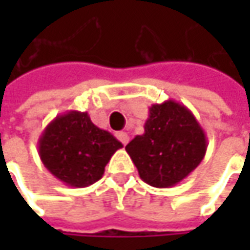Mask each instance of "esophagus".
Here are the masks:
<instances>
[{"label": "esophagus", "instance_id": "esophagus-1", "mask_svg": "<svg viewBox=\"0 0 250 250\" xmlns=\"http://www.w3.org/2000/svg\"><path fill=\"white\" fill-rule=\"evenodd\" d=\"M117 138L121 140V143H124V145H126L128 142H129V135L126 133V132H124V130H121V132H117Z\"/></svg>", "mask_w": 250, "mask_h": 250}]
</instances>
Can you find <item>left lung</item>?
Returning <instances> with one entry per match:
<instances>
[{
	"label": "left lung",
	"mask_w": 250,
	"mask_h": 250,
	"mask_svg": "<svg viewBox=\"0 0 250 250\" xmlns=\"http://www.w3.org/2000/svg\"><path fill=\"white\" fill-rule=\"evenodd\" d=\"M125 150L146 184L171 188L202 163L207 138L192 111L167 100L150 107L145 133L135 136Z\"/></svg>",
	"instance_id": "1"
}]
</instances>
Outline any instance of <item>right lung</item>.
<instances>
[{"label":"right lung","mask_w":250,"mask_h":250,"mask_svg":"<svg viewBox=\"0 0 250 250\" xmlns=\"http://www.w3.org/2000/svg\"><path fill=\"white\" fill-rule=\"evenodd\" d=\"M122 147L108 130L97 128L87 112L57 115L39 139V156L54 177L72 188L97 182L112 154Z\"/></svg>","instance_id":"1"}]
</instances>
